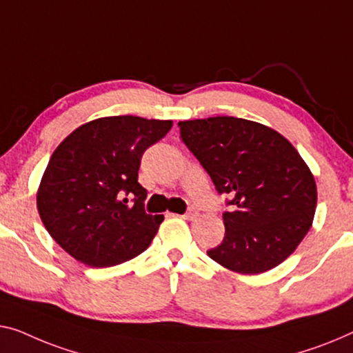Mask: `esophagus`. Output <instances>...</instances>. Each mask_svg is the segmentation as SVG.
I'll return each mask as SVG.
<instances>
[{
    "mask_svg": "<svg viewBox=\"0 0 353 353\" xmlns=\"http://www.w3.org/2000/svg\"><path fill=\"white\" fill-rule=\"evenodd\" d=\"M196 215H198V209H194V208H190V209H188V210H187V212H185V214H183V215H182V217H183V219H187V220H193L194 217H196Z\"/></svg>",
    "mask_w": 353,
    "mask_h": 353,
    "instance_id": "esophagus-1",
    "label": "esophagus"
}]
</instances>
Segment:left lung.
<instances>
[{
    "label": "left lung",
    "instance_id": "left-lung-1",
    "mask_svg": "<svg viewBox=\"0 0 353 353\" xmlns=\"http://www.w3.org/2000/svg\"><path fill=\"white\" fill-rule=\"evenodd\" d=\"M181 139L225 204V238L208 255L241 274L272 270L311 228L317 187L296 149L265 125L236 117L179 122Z\"/></svg>",
    "mask_w": 353,
    "mask_h": 353
}]
</instances>
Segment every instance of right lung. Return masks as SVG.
<instances>
[{"label": "right lung", "mask_w": 353, "mask_h": 353, "mask_svg": "<svg viewBox=\"0 0 353 353\" xmlns=\"http://www.w3.org/2000/svg\"><path fill=\"white\" fill-rule=\"evenodd\" d=\"M171 120L133 115L79 126L52 154L38 192L42 223L72 259L93 268L128 261L147 249L163 215L147 214L141 159Z\"/></svg>", "instance_id": "right-lung-1"}]
</instances>
